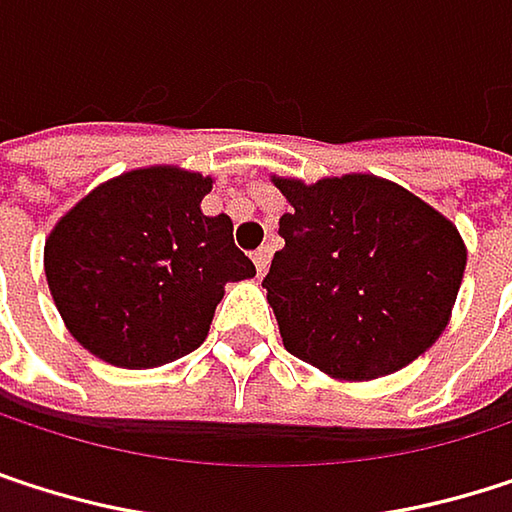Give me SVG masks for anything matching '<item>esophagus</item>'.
Masks as SVG:
<instances>
[{
    "label": "esophagus",
    "instance_id": "obj_1",
    "mask_svg": "<svg viewBox=\"0 0 512 512\" xmlns=\"http://www.w3.org/2000/svg\"><path fill=\"white\" fill-rule=\"evenodd\" d=\"M253 262H256V274L262 277V274L268 271V265H271V247H268V244L259 247V250L253 253Z\"/></svg>",
    "mask_w": 512,
    "mask_h": 512
}]
</instances>
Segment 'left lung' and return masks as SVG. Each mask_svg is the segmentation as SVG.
I'll use <instances>...</instances> for the list:
<instances>
[{
	"label": "left lung",
	"mask_w": 512,
	"mask_h": 512,
	"mask_svg": "<svg viewBox=\"0 0 512 512\" xmlns=\"http://www.w3.org/2000/svg\"><path fill=\"white\" fill-rule=\"evenodd\" d=\"M292 205L262 280L286 352L337 382L408 367L447 328L462 274L459 229L411 190L364 172L271 175Z\"/></svg>",
	"instance_id": "left-lung-1"
}]
</instances>
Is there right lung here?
I'll return each mask as SVG.
<instances>
[{
	"mask_svg": "<svg viewBox=\"0 0 512 512\" xmlns=\"http://www.w3.org/2000/svg\"><path fill=\"white\" fill-rule=\"evenodd\" d=\"M211 175L142 166L98 184L47 235L44 274L71 337L122 370L172 364L208 337L226 283L256 277Z\"/></svg>",
	"mask_w": 512,
	"mask_h": 512,
	"instance_id": "obj_1",
	"label": "right lung"
}]
</instances>
